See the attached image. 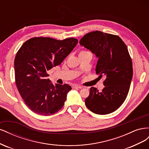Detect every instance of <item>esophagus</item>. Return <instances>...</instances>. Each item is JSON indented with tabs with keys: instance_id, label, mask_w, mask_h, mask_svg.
Listing matches in <instances>:
<instances>
[{
	"instance_id": "esophagus-1",
	"label": "esophagus",
	"mask_w": 149,
	"mask_h": 149,
	"mask_svg": "<svg viewBox=\"0 0 149 149\" xmlns=\"http://www.w3.org/2000/svg\"><path fill=\"white\" fill-rule=\"evenodd\" d=\"M74 88H78V89H81L83 88L82 86H78V85H74L73 86Z\"/></svg>"
}]
</instances>
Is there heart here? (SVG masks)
Segmentation results:
<instances>
[{
	"mask_svg": "<svg viewBox=\"0 0 149 149\" xmlns=\"http://www.w3.org/2000/svg\"><path fill=\"white\" fill-rule=\"evenodd\" d=\"M83 51H84V50H83ZM83 51H81V52H83Z\"/></svg>",
	"mask_w": 149,
	"mask_h": 149,
	"instance_id": "b5f03b06",
	"label": "heart"
}]
</instances>
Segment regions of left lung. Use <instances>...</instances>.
<instances>
[{
    "label": "left lung",
    "mask_w": 149,
    "mask_h": 149,
    "mask_svg": "<svg viewBox=\"0 0 149 149\" xmlns=\"http://www.w3.org/2000/svg\"><path fill=\"white\" fill-rule=\"evenodd\" d=\"M79 43L98 58L96 73L105 78L104 88L99 92L92 87L85 104L95 114H110L123 104L129 91L133 68L127 47L119 36L97 30L84 35Z\"/></svg>",
    "instance_id": "8db88e82"
}]
</instances>
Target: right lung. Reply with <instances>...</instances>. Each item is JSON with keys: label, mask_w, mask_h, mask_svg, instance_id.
I'll return each mask as SVG.
<instances>
[{"label": "right lung", "mask_w": 149, "mask_h": 149, "mask_svg": "<svg viewBox=\"0 0 149 149\" xmlns=\"http://www.w3.org/2000/svg\"><path fill=\"white\" fill-rule=\"evenodd\" d=\"M78 42L74 38L33 37L17 52L14 61L16 85L25 104L35 113L49 116L63 107L71 87L67 84L53 85L47 78V71L60 65Z\"/></svg>", "instance_id": "1"}]
</instances>
